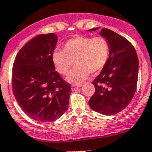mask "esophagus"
Segmentation results:
<instances>
[{
	"instance_id": "obj_1",
	"label": "esophagus",
	"mask_w": 152,
	"mask_h": 152,
	"mask_svg": "<svg viewBox=\"0 0 152 152\" xmlns=\"http://www.w3.org/2000/svg\"><path fill=\"white\" fill-rule=\"evenodd\" d=\"M81 85H72L71 90H72V91H75V90H76V89H78L79 88H80Z\"/></svg>"
}]
</instances>
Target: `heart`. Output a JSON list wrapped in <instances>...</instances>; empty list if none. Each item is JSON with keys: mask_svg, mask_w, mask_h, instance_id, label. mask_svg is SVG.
Listing matches in <instances>:
<instances>
[{"mask_svg": "<svg viewBox=\"0 0 152 152\" xmlns=\"http://www.w3.org/2000/svg\"><path fill=\"white\" fill-rule=\"evenodd\" d=\"M110 56V45L102 36L94 38L76 36L64 44L62 50L54 51L52 61L56 70L64 76L71 72L73 64L76 68L67 78L70 83L78 85L105 66Z\"/></svg>", "mask_w": 152, "mask_h": 152, "instance_id": "1", "label": "heart"}]
</instances>
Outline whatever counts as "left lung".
<instances>
[{"mask_svg":"<svg viewBox=\"0 0 152 152\" xmlns=\"http://www.w3.org/2000/svg\"><path fill=\"white\" fill-rule=\"evenodd\" d=\"M99 27L93 28L96 31ZM110 45L105 66L93 82L95 93L89 100L92 110L103 115H114L127 107L137 89L139 61L133 45L110 29H101Z\"/></svg>","mask_w":152,"mask_h":152,"instance_id":"1","label":"left lung"}]
</instances>
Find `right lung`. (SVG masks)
Instances as JSON below:
<instances>
[{
  "instance_id": "add662e5",
  "label": "right lung",
  "mask_w": 152,
  "mask_h": 152,
  "mask_svg": "<svg viewBox=\"0 0 152 152\" xmlns=\"http://www.w3.org/2000/svg\"><path fill=\"white\" fill-rule=\"evenodd\" d=\"M58 37L39 35L19 50L12 73V91L28 117L42 123L56 120L68 108L71 88L52 61Z\"/></svg>"
}]
</instances>
